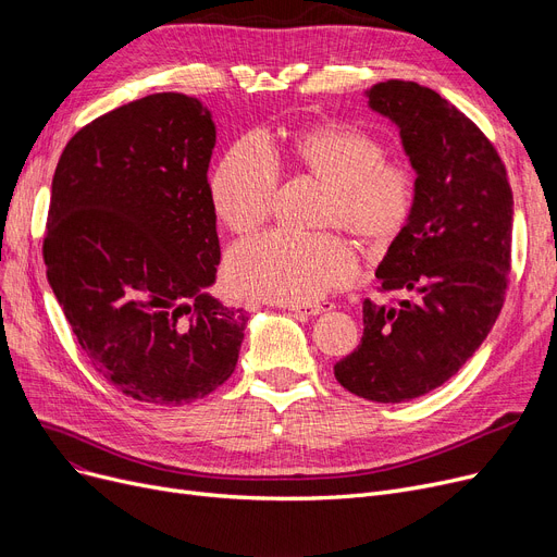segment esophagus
Segmentation results:
<instances>
[{"label": "esophagus", "mask_w": 557, "mask_h": 557, "mask_svg": "<svg viewBox=\"0 0 557 557\" xmlns=\"http://www.w3.org/2000/svg\"><path fill=\"white\" fill-rule=\"evenodd\" d=\"M284 309H288L300 320H307V318H313L323 311H330V305H284Z\"/></svg>", "instance_id": "obj_1"}]
</instances>
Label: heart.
Wrapping results in <instances>:
<instances>
[{
	"mask_svg": "<svg viewBox=\"0 0 557 557\" xmlns=\"http://www.w3.org/2000/svg\"><path fill=\"white\" fill-rule=\"evenodd\" d=\"M370 131L327 122L290 133L284 141L239 139L216 162L210 202L232 234H250L273 214L280 171L296 166L327 187L318 227L343 230L372 252L388 250L416 212V178L404 162L384 158ZM359 275L355 246L341 234L290 237L263 234L227 255L225 280L242 296L277 305H311Z\"/></svg>",
	"mask_w": 557,
	"mask_h": 557,
	"instance_id": "b5f03b06",
	"label": "heart"
}]
</instances>
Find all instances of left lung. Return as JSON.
I'll return each instance as SVG.
<instances>
[{
	"instance_id": "left-lung-1",
	"label": "left lung",
	"mask_w": 557,
	"mask_h": 557,
	"mask_svg": "<svg viewBox=\"0 0 557 557\" xmlns=\"http://www.w3.org/2000/svg\"><path fill=\"white\" fill-rule=\"evenodd\" d=\"M370 108L399 126L416 178V212L376 269L363 336L334 366L338 384L397 404L443 386L499 315L510 284L512 189L504 160L456 106L411 81L370 87Z\"/></svg>"
}]
</instances>
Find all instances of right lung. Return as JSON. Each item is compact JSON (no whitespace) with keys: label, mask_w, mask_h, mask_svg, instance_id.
Wrapping results in <instances>:
<instances>
[{"label":"right lung","mask_w":557,"mask_h":557,"mask_svg":"<svg viewBox=\"0 0 557 557\" xmlns=\"http://www.w3.org/2000/svg\"><path fill=\"white\" fill-rule=\"evenodd\" d=\"M198 99L160 92L83 126L58 160L42 257L92 368L126 397L178 406L234 372L248 313L205 288L221 248Z\"/></svg>","instance_id":"obj_1"}]
</instances>
